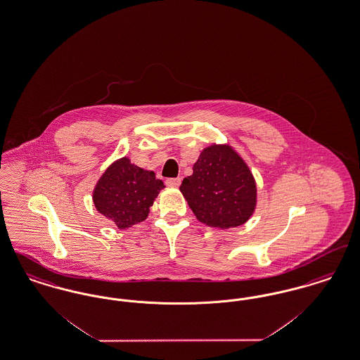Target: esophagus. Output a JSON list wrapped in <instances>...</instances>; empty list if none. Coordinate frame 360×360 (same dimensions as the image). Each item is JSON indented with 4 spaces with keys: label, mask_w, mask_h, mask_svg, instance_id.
<instances>
[{
    "label": "esophagus",
    "mask_w": 360,
    "mask_h": 360,
    "mask_svg": "<svg viewBox=\"0 0 360 360\" xmlns=\"http://www.w3.org/2000/svg\"><path fill=\"white\" fill-rule=\"evenodd\" d=\"M181 178L178 176V178H167L166 179V185L167 186H172V188H176V186H179L181 185Z\"/></svg>",
    "instance_id": "1"
}]
</instances>
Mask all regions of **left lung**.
<instances>
[{
	"label": "left lung",
	"instance_id": "1",
	"mask_svg": "<svg viewBox=\"0 0 360 360\" xmlns=\"http://www.w3.org/2000/svg\"><path fill=\"white\" fill-rule=\"evenodd\" d=\"M179 190L198 221L221 229L245 223L257 205L254 176L228 146L205 148Z\"/></svg>",
	"mask_w": 360,
	"mask_h": 360
}]
</instances>
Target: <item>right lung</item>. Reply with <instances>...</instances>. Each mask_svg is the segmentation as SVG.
<instances>
[{
  "label": "right lung",
  "mask_w": 360,
  "mask_h": 360,
  "mask_svg": "<svg viewBox=\"0 0 360 360\" xmlns=\"http://www.w3.org/2000/svg\"><path fill=\"white\" fill-rule=\"evenodd\" d=\"M163 188L154 172H146L122 158L103 172L94 188L93 201L101 214L125 229L146 220L150 206Z\"/></svg>",
  "instance_id": "obj_1"
}]
</instances>
